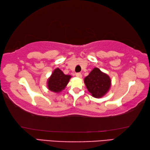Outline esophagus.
Masks as SVG:
<instances>
[{
    "label": "esophagus",
    "mask_w": 150,
    "mask_h": 150,
    "mask_svg": "<svg viewBox=\"0 0 150 150\" xmlns=\"http://www.w3.org/2000/svg\"><path fill=\"white\" fill-rule=\"evenodd\" d=\"M75 75H76V77H77L79 78L82 77V75H81V73H76Z\"/></svg>",
    "instance_id": "obj_1"
}]
</instances>
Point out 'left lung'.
Masks as SVG:
<instances>
[{"mask_svg":"<svg viewBox=\"0 0 150 150\" xmlns=\"http://www.w3.org/2000/svg\"><path fill=\"white\" fill-rule=\"evenodd\" d=\"M88 91L95 98H101L110 89L111 80L110 77L98 68H94L84 79Z\"/></svg>","mask_w":150,"mask_h":150,"instance_id":"obj_1","label":"left lung"}]
</instances>
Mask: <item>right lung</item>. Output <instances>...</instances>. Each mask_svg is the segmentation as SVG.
Masks as SVG:
<instances>
[{"mask_svg":"<svg viewBox=\"0 0 150 150\" xmlns=\"http://www.w3.org/2000/svg\"><path fill=\"white\" fill-rule=\"evenodd\" d=\"M71 76L65 75L59 68H56L47 80V88L54 93H59L65 88Z\"/></svg>","mask_w":150,"mask_h":150,"instance_id":"add662e5","label":"right lung"}]
</instances>
